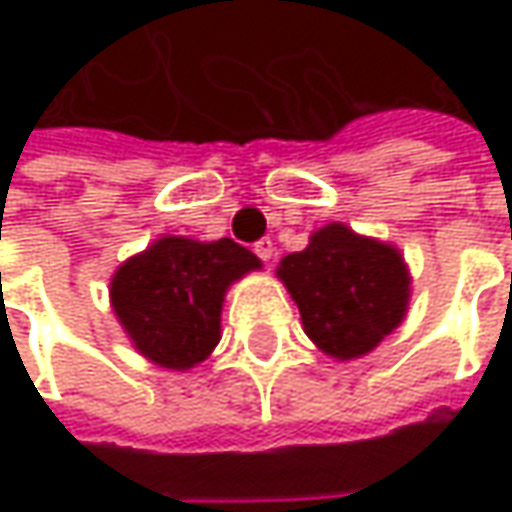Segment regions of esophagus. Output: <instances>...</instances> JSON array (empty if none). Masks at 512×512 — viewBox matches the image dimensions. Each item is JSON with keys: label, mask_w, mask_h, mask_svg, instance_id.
Masks as SVG:
<instances>
[{"label": "esophagus", "mask_w": 512, "mask_h": 512, "mask_svg": "<svg viewBox=\"0 0 512 512\" xmlns=\"http://www.w3.org/2000/svg\"><path fill=\"white\" fill-rule=\"evenodd\" d=\"M253 253H256V256H259L262 262H270L276 250H273V242H270V239H259V242L253 245Z\"/></svg>", "instance_id": "1"}]
</instances>
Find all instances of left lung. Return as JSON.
<instances>
[{"label":"left lung","mask_w":512,"mask_h":512,"mask_svg":"<svg viewBox=\"0 0 512 512\" xmlns=\"http://www.w3.org/2000/svg\"><path fill=\"white\" fill-rule=\"evenodd\" d=\"M279 279L299 305L305 333L333 359H359L402 325L410 273L393 245L330 222L287 253Z\"/></svg>","instance_id":"obj_1"}]
</instances>
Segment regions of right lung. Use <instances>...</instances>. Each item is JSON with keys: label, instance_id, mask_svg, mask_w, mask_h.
I'll use <instances>...</instances> for the list:
<instances>
[{"label": "right lung", "instance_id": "right-lung-1", "mask_svg": "<svg viewBox=\"0 0 512 512\" xmlns=\"http://www.w3.org/2000/svg\"><path fill=\"white\" fill-rule=\"evenodd\" d=\"M262 262L233 239L162 236L110 279V305L133 347L159 367L190 370L219 344L227 287Z\"/></svg>", "mask_w": 512, "mask_h": 512}]
</instances>
